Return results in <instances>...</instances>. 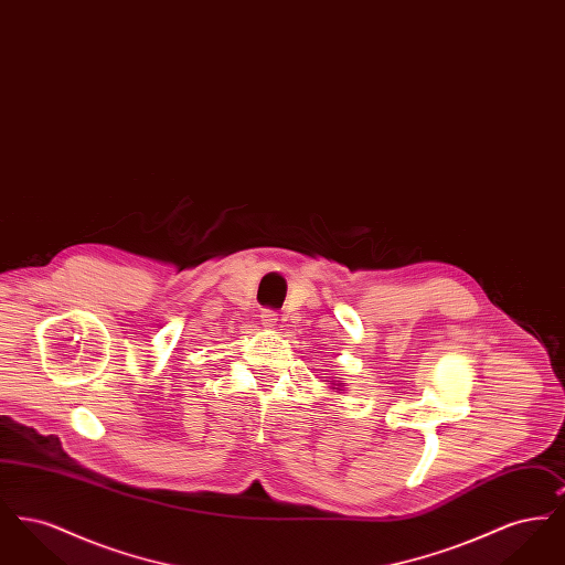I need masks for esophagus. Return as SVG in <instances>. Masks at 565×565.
Instances as JSON below:
<instances>
[{
  "label": "esophagus",
  "instance_id": "1",
  "mask_svg": "<svg viewBox=\"0 0 565 565\" xmlns=\"http://www.w3.org/2000/svg\"><path fill=\"white\" fill-rule=\"evenodd\" d=\"M260 322H263V326H267V328H273L275 322H277V313L273 309H263L260 311Z\"/></svg>",
  "mask_w": 565,
  "mask_h": 565
}]
</instances>
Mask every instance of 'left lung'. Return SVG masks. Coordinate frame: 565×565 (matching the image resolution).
Masks as SVG:
<instances>
[{"mask_svg":"<svg viewBox=\"0 0 565 565\" xmlns=\"http://www.w3.org/2000/svg\"><path fill=\"white\" fill-rule=\"evenodd\" d=\"M334 390H339V387H334Z\"/></svg>","mask_w":565,"mask_h":565,"instance_id":"8db88e82","label":"left lung"}]
</instances>
